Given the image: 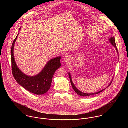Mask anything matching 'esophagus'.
<instances>
[{
	"instance_id": "obj_1",
	"label": "esophagus",
	"mask_w": 128,
	"mask_h": 128,
	"mask_svg": "<svg viewBox=\"0 0 128 128\" xmlns=\"http://www.w3.org/2000/svg\"><path fill=\"white\" fill-rule=\"evenodd\" d=\"M70 58L69 56H66L64 58V62L66 63H69L70 62Z\"/></svg>"
}]
</instances>
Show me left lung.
<instances>
[{
  "label": "left lung",
  "mask_w": 128,
  "mask_h": 128,
  "mask_svg": "<svg viewBox=\"0 0 128 128\" xmlns=\"http://www.w3.org/2000/svg\"><path fill=\"white\" fill-rule=\"evenodd\" d=\"M109 41H110V43L113 45L114 46V47L115 48L116 51H117V52L118 53V56H119V54H118V50H117V47H116V43H115V37L114 36L112 37L111 38H110V39H109ZM68 75H69V77H70V82H71V84H72V87L73 88V90L78 95L81 96H83V97H87V96H94V95H95V94H98L101 92L104 91L106 88H107L108 87L110 86V85H111V84L112 83V80L111 81V82L110 83L109 85L105 89L102 90H100V91L97 92H94V93H85V92H82L80 91V90H79L74 85V84H73L72 81V76H71V74L70 72L68 73Z\"/></svg>",
  "instance_id": "1"
}]
</instances>
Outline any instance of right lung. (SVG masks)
<instances>
[{"label": "right lung", "instance_id": "add662e5", "mask_svg": "<svg viewBox=\"0 0 128 128\" xmlns=\"http://www.w3.org/2000/svg\"><path fill=\"white\" fill-rule=\"evenodd\" d=\"M21 28H20V30ZM18 34L14 40L11 51L12 70L13 76L17 83L25 89L37 95H42L48 91L51 87L53 75L61 66V56L50 60L40 72L34 76H28L18 68L15 60L14 55V45Z\"/></svg>", "mask_w": 128, "mask_h": 128}]
</instances>
